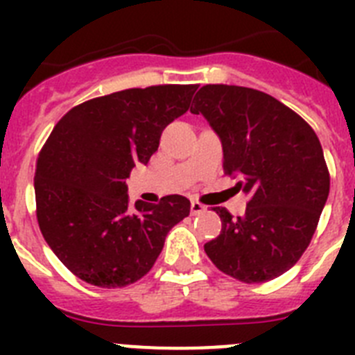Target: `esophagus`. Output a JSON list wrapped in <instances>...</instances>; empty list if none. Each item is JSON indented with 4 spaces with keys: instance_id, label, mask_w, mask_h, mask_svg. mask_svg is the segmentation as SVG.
Wrapping results in <instances>:
<instances>
[{
    "instance_id": "esophagus-1",
    "label": "esophagus",
    "mask_w": 355,
    "mask_h": 355,
    "mask_svg": "<svg viewBox=\"0 0 355 355\" xmlns=\"http://www.w3.org/2000/svg\"><path fill=\"white\" fill-rule=\"evenodd\" d=\"M190 211H192V215H200V213L206 211V206L200 205V202H197V200H192V205H190Z\"/></svg>"
}]
</instances>
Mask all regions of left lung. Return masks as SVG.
Returning <instances> with one entry per match:
<instances>
[{
    "label": "left lung",
    "instance_id": "left-lung-1",
    "mask_svg": "<svg viewBox=\"0 0 355 355\" xmlns=\"http://www.w3.org/2000/svg\"><path fill=\"white\" fill-rule=\"evenodd\" d=\"M192 114L222 142L224 172L249 193L245 215L215 208L222 231L208 258L241 283H265L299 261L318 225L331 178L313 128L275 97L236 85H205Z\"/></svg>",
    "mask_w": 355,
    "mask_h": 355
}]
</instances>
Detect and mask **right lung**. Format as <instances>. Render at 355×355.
<instances>
[{"mask_svg":"<svg viewBox=\"0 0 355 355\" xmlns=\"http://www.w3.org/2000/svg\"><path fill=\"white\" fill-rule=\"evenodd\" d=\"M197 85H156L96 97L69 110L37 159V220L56 258L85 283L122 288L153 268L190 200L128 199L126 180L147 165L162 131L187 114Z\"/></svg>","mask_w":355,"mask_h":355,"instance_id":"right-lung-1","label":"right lung"}]
</instances>
